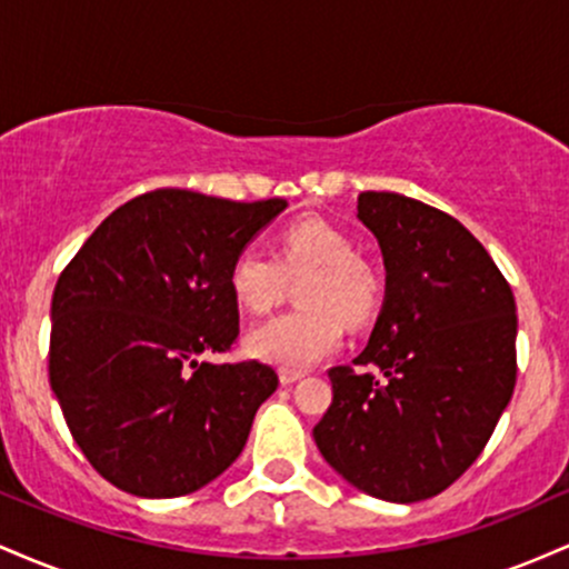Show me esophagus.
<instances>
[{
  "mask_svg": "<svg viewBox=\"0 0 569 569\" xmlns=\"http://www.w3.org/2000/svg\"><path fill=\"white\" fill-rule=\"evenodd\" d=\"M302 377H305L302 369H280V382H283V385H291V382L302 380Z\"/></svg>",
  "mask_w": 569,
  "mask_h": 569,
  "instance_id": "1",
  "label": "esophagus"
}]
</instances>
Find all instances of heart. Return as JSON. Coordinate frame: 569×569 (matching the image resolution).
<instances>
[{
	"label": "heart",
	"mask_w": 569,
	"mask_h": 569,
	"mask_svg": "<svg viewBox=\"0 0 569 569\" xmlns=\"http://www.w3.org/2000/svg\"><path fill=\"white\" fill-rule=\"evenodd\" d=\"M297 283V310L251 331L248 350L283 369H307L342 339V321L367 323L382 302L385 280L375 262L356 253L352 238L323 219L293 221L280 232L278 253L246 246L230 264V291L251 316H267Z\"/></svg>",
	"instance_id": "b5f03b06"
}]
</instances>
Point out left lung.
I'll return each mask as SVG.
<instances>
[{"label":"left lung","instance_id":"left-lung-1","mask_svg":"<svg viewBox=\"0 0 569 569\" xmlns=\"http://www.w3.org/2000/svg\"><path fill=\"white\" fill-rule=\"evenodd\" d=\"M388 270L361 356L331 367L312 436L371 498L417 502L455 485L487 447L516 385V302L487 248L455 217L398 192L358 194Z\"/></svg>","mask_w":569,"mask_h":569}]
</instances>
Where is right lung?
<instances>
[{
    "instance_id": "right-lung-1",
    "label": "right lung",
    "mask_w": 569,
    "mask_h": 569,
    "mask_svg": "<svg viewBox=\"0 0 569 569\" xmlns=\"http://www.w3.org/2000/svg\"><path fill=\"white\" fill-rule=\"evenodd\" d=\"M283 208L152 189L109 213L63 267L50 385L77 447L122 492L179 498L243 452L276 369L200 358L232 350L230 264Z\"/></svg>"
}]
</instances>
